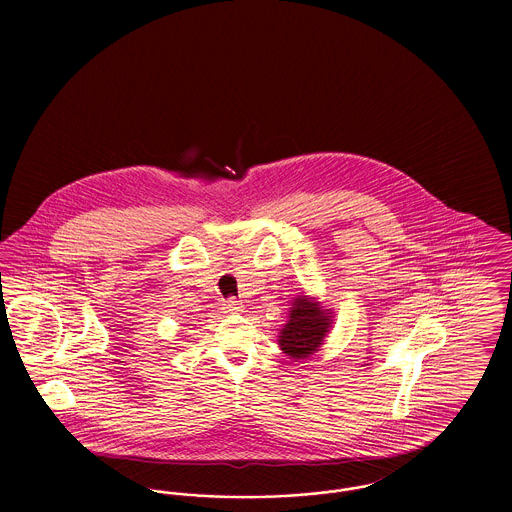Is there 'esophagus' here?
I'll list each match as a JSON object with an SVG mask.
<instances>
[{
  "instance_id": "34e87169",
  "label": "esophagus",
  "mask_w": 512,
  "mask_h": 512,
  "mask_svg": "<svg viewBox=\"0 0 512 512\" xmlns=\"http://www.w3.org/2000/svg\"><path fill=\"white\" fill-rule=\"evenodd\" d=\"M224 311H226V313H230V315H236V313H240V311H242V303H240L238 299L230 297L228 301H224Z\"/></svg>"
}]
</instances>
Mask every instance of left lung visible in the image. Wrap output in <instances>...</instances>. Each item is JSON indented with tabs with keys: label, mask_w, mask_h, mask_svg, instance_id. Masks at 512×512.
I'll return each instance as SVG.
<instances>
[{
	"label": "left lung",
	"mask_w": 512,
	"mask_h": 512,
	"mask_svg": "<svg viewBox=\"0 0 512 512\" xmlns=\"http://www.w3.org/2000/svg\"><path fill=\"white\" fill-rule=\"evenodd\" d=\"M334 324L332 309H326L318 297H293L288 320L278 332V345L292 361L299 363L315 355Z\"/></svg>",
	"instance_id": "obj_1"
}]
</instances>
